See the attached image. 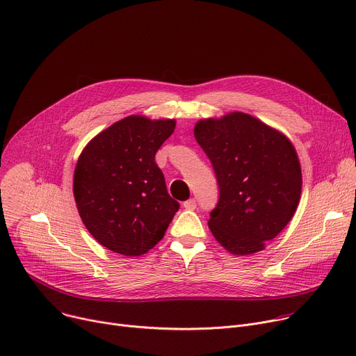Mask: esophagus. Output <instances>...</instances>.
Masks as SVG:
<instances>
[{"label": "esophagus", "instance_id": "1", "mask_svg": "<svg viewBox=\"0 0 356 356\" xmlns=\"http://www.w3.org/2000/svg\"><path fill=\"white\" fill-rule=\"evenodd\" d=\"M184 208H185V209H189V211L195 209V208H197V201H195L194 198H191V200L185 201V202H184Z\"/></svg>", "mask_w": 356, "mask_h": 356}]
</instances>
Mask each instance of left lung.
<instances>
[{"instance_id": "8db88e82", "label": "left lung", "mask_w": 356, "mask_h": 356, "mask_svg": "<svg viewBox=\"0 0 356 356\" xmlns=\"http://www.w3.org/2000/svg\"><path fill=\"white\" fill-rule=\"evenodd\" d=\"M194 135L220 185L208 221L212 235L234 255L262 251L299 204L302 172L292 143L245 113L201 120Z\"/></svg>"}]
</instances>
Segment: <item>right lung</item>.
<instances>
[{"mask_svg":"<svg viewBox=\"0 0 356 356\" xmlns=\"http://www.w3.org/2000/svg\"><path fill=\"white\" fill-rule=\"evenodd\" d=\"M175 120L129 115L87 144L74 171V198L88 232L109 251L140 257L163 238L179 204L155 154Z\"/></svg>","mask_w":356,"mask_h":356,"instance_id":"right-lung-1","label":"right lung"}]
</instances>
